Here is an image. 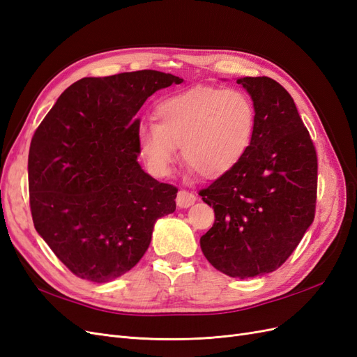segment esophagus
Returning <instances> with one entry per match:
<instances>
[{
    "label": "esophagus",
    "instance_id": "34e87169",
    "mask_svg": "<svg viewBox=\"0 0 357 357\" xmlns=\"http://www.w3.org/2000/svg\"><path fill=\"white\" fill-rule=\"evenodd\" d=\"M197 201V197L193 195L192 192L189 190H178L177 193V198H176V202L180 208H188L190 207V205L195 204Z\"/></svg>",
    "mask_w": 357,
    "mask_h": 357
}]
</instances>
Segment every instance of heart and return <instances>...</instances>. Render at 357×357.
Wrapping results in <instances>:
<instances>
[{"instance_id": "obj_1", "label": "heart", "mask_w": 357, "mask_h": 357, "mask_svg": "<svg viewBox=\"0 0 357 357\" xmlns=\"http://www.w3.org/2000/svg\"><path fill=\"white\" fill-rule=\"evenodd\" d=\"M155 117L156 122H142L137 129L139 153L153 176L169 174L180 146L189 168L201 177L218 178L245 155L256 109L240 89L193 86L160 101Z\"/></svg>"}]
</instances>
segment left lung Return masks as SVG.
<instances>
[{"label": "left lung", "mask_w": 357, "mask_h": 357, "mask_svg": "<svg viewBox=\"0 0 357 357\" xmlns=\"http://www.w3.org/2000/svg\"><path fill=\"white\" fill-rule=\"evenodd\" d=\"M236 83L253 100L255 132L238 164L199 190L215 218L199 243L215 269L248 278L282 266L314 220L317 153L282 84L265 75Z\"/></svg>", "instance_id": "obj_1"}]
</instances>
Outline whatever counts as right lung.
<instances>
[{
	"label": "right lung",
	"instance_id": "obj_1",
	"mask_svg": "<svg viewBox=\"0 0 357 357\" xmlns=\"http://www.w3.org/2000/svg\"><path fill=\"white\" fill-rule=\"evenodd\" d=\"M177 75L155 70L84 77L62 92L31 139L29 207L41 238L70 271L105 283L134 268L177 188L137 162L134 119Z\"/></svg>",
	"mask_w": 357,
	"mask_h": 357
}]
</instances>
